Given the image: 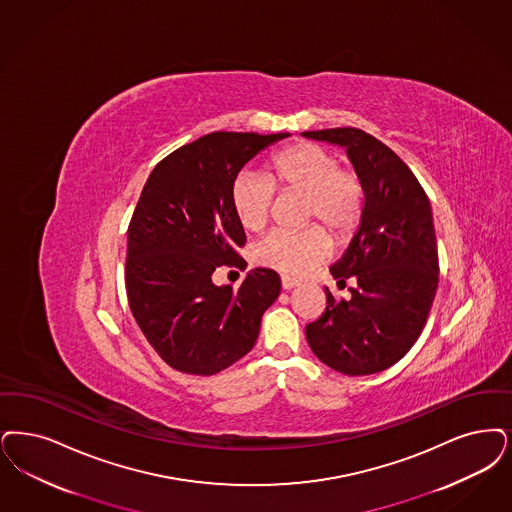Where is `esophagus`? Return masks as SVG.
<instances>
[{"instance_id": "34e87169", "label": "esophagus", "mask_w": 512, "mask_h": 512, "mask_svg": "<svg viewBox=\"0 0 512 512\" xmlns=\"http://www.w3.org/2000/svg\"><path fill=\"white\" fill-rule=\"evenodd\" d=\"M299 286V282L297 280H291V278H287V276H282V289H293V287Z\"/></svg>"}]
</instances>
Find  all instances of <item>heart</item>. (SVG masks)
Segmentation results:
<instances>
[{
	"label": "heart",
	"instance_id": "obj_1",
	"mask_svg": "<svg viewBox=\"0 0 512 512\" xmlns=\"http://www.w3.org/2000/svg\"><path fill=\"white\" fill-rule=\"evenodd\" d=\"M337 165L335 154L324 146L297 143L272 156L268 177L242 171L230 186V205L238 223L249 232L263 230L276 186L305 192L310 219H322L341 238L352 234L362 219L366 192L354 171ZM331 249L333 242L328 232L312 225L301 232H272L255 249V259L287 276L301 278L324 263Z\"/></svg>",
	"mask_w": 512,
	"mask_h": 512
}]
</instances>
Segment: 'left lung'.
<instances>
[{
    "mask_svg": "<svg viewBox=\"0 0 512 512\" xmlns=\"http://www.w3.org/2000/svg\"><path fill=\"white\" fill-rule=\"evenodd\" d=\"M347 150L364 184L360 226L329 272L348 278L350 299L335 301L307 326L318 360L345 375H371L406 356L427 324L438 289V247L423 186L387 144L362 129L337 127L301 133Z\"/></svg>",
    "mask_w": 512,
    "mask_h": 512,
    "instance_id": "8db88e82",
    "label": "left lung"
}]
</instances>
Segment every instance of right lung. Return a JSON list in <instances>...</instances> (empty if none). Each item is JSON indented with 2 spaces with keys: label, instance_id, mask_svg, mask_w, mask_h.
<instances>
[{
  "label": "right lung",
  "instance_id": "add662e5",
  "mask_svg": "<svg viewBox=\"0 0 512 512\" xmlns=\"http://www.w3.org/2000/svg\"><path fill=\"white\" fill-rule=\"evenodd\" d=\"M289 133L215 131L156 165L127 228V301L146 341L167 366L215 375L253 348L280 276L247 272L238 289L215 286L219 266L246 268V232L230 205L240 169Z\"/></svg>",
  "mask_w": 512,
  "mask_h": 512
}]
</instances>
